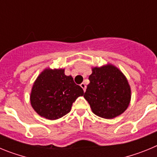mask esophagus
<instances>
[{
	"label": "esophagus",
	"instance_id": "1",
	"mask_svg": "<svg viewBox=\"0 0 157 157\" xmlns=\"http://www.w3.org/2000/svg\"><path fill=\"white\" fill-rule=\"evenodd\" d=\"M80 86H81V87H82V88L83 89V90H84V91H86V84H85V83H84V82H82V84H81V85H80Z\"/></svg>",
	"mask_w": 157,
	"mask_h": 157
}]
</instances>
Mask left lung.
Here are the masks:
<instances>
[{
	"label": "left lung",
	"mask_w": 157,
	"mask_h": 157,
	"mask_svg": "<svg viewBox=\"0 0 157 157\" xmlns=\"http://www.w3.org/2000/svg\"><path fill=\"white\" fill-rule=\"evenodd\" d=\"M84 98L93 112L105 119H112L125 112L130 101L127 78L117 67L106 65L93 68Z\"/></svg>",
	"instance_id": "obj_1"
}]
</instances>
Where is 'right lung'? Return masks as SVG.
I'll use <instances>...</instances> for the list:
<instances>
[{
	"instance_id": "right-lung-1",
	"label": "right lung",
	"mask_w": 157,
	"mask_h": 157,
	"mask_svg": "<svg viewBox=\"0 0 157 157\" xmlns=\"http://www.w3.org/2000/svg\"><path fill=\"white\" fill-rule=\"evenodd\" d=\"M84 94L71 76L63 69H45L32 87L30 103L37 114L54 120L63 117L71 109L72 104Z\"/></svg>"
}]
</instances>
